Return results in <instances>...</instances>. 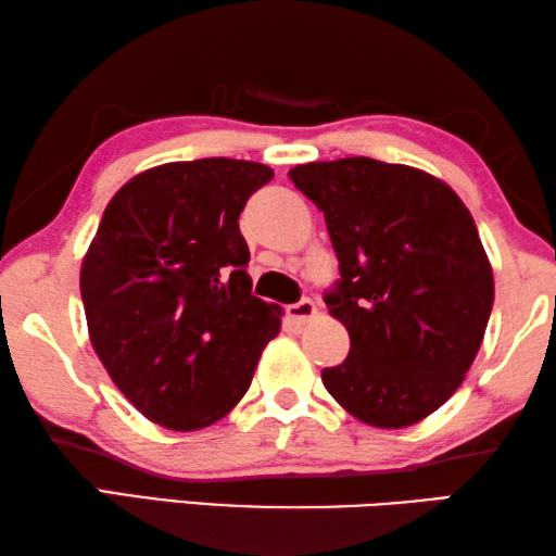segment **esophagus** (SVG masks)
Instances as JSON below:
<instances>
[{
	"label": "esophagus",
	"mask_w": 556,
	"mask_h": 556,
	"mask_svg": "<svg viewBox=\"0 0 556 556\" xmlns=\"http://www.w3.org/2000/svg\"><path fill=\"white\" fill-rule=\"evenodd\" d=\"M316 314H318V312H316V304H314L312 299H301L299 304H291V306L287 308L289 321L294 324V326H304V324H308Z\"/></svg>",
	"instance_id": "1"
}]
</instances>
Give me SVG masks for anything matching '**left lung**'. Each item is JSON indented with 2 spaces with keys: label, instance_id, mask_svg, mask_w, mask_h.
Masks as SVG:
<instances>
[{
  "label": "left lung",
  "instance_id": "left-lung-1",
  "mask_svg": "<svg viewBox=\"0 0 556 556\" xmlns=\"http://www.w3.org/2000/svg\"><path fill=\"white\" fill-rule=\"evenodd\" d=\"M324 211L338 269L324 296L351 353L321 380L355 419L412 427L458 390L483 343L495 285L473 215L441 178L351 156L289 172Z\"/></svg>",
  "mask_w": 556,
  "mask_h": 556
}]
</instances>
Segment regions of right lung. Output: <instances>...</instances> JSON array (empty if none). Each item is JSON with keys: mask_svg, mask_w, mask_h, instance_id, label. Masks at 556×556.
<instances>
[{"mask_svg": "<svg viewBox=\"0 0 556 556\" xmlns=\"http://www.w3.org/2000/svg\"><path fill=\"white\" fill-rule=\"evenodd\" d=\"M271 176L225 156L147 168L112 195L83 257L90 343L119 392L166 429L223 419L279 333L281 308L250 291L238 225Z\"/></svg>", "mask_w": 556, "mask_h": 556, "instance_id": "right-lung-1", "label": "right lung"}]
</instances>
